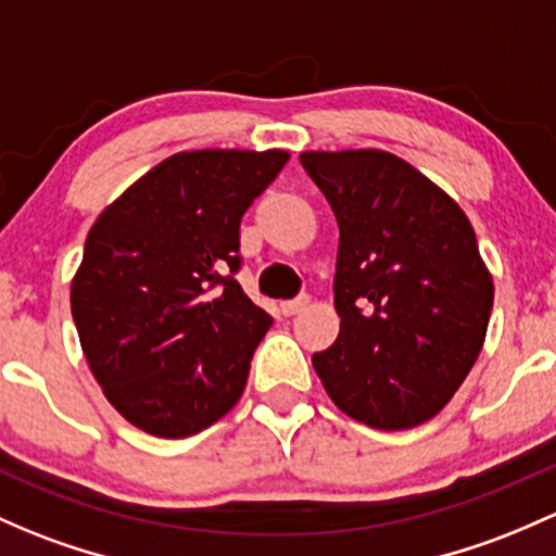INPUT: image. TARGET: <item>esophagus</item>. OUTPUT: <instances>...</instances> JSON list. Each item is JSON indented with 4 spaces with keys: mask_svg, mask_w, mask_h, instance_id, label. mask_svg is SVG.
I'll return each instance as SVG.
<instances>
[{
    "mask_svg": "<svg viewBox=\"0 0 556 556\" xmlns=\"http://www.w3.org/2000/svg\"><path fill=\"white\" fill-rule=\"evenodd\" d=\"M306 306H308V298L301 295V298H295V301H285L279 308H282L285 317H295V314H301Z\"/></svg>",
    "mask_w": 556,
    "mask_h": 556,
    "instance_id": "esophagus-1",
    "label": "esophagus"
}]
</instances>
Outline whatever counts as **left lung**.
<instances>
[{
	"label": "left lung",
	"instance_id": "obj_1",
	"mask_svg": "<svg viewBox=\"0 0 556 556\" xmlns=\"http://www.w3.org/2000/svg\"><path fill=\"white\" fill-rule=\"evenodd\" d=\"M336 213V343L312 356L330 400L381 431L453 400L482 352L493 277L458 202L378 149L303 151Z\"/></svg>",
	"mask_w": 556,
	"mask_h": 556
}]
</instances>
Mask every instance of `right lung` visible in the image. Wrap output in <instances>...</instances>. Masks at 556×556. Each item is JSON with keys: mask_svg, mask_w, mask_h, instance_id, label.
<instances>
[{"mask_svg": "<svg viewBox=\"0 0 556 556\" xmlns=\"http://www.w3.org/2000/svg\"><path fill=\"white\" fill-rule=\"evenodd\" d=\"M288 151H180L98 215L72 279L92 376L122 418L180 440L242 396L271 317L233 279L239 220Z\"/></svg>", "mask_w": 556, "mask_h": 556, "instance_id": "1", "label": "right lung"}]
</instances>
